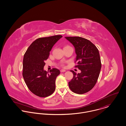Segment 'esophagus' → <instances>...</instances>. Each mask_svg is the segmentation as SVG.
<instances>
[{"instance_id": "esophagus-1", "label": "esophagus", "mask_w": 126, "mask_h": 126, "mask_svg": "<svg viewBox=\"0 0 126 126\" xmlns=\"http://www.w3.org/2000/svg\"><path fill=\"white\" fill-rule=\"evenodd\" d=\"M65 71H66V70H64V69H61V70H60V72H61V73L65 72Z\"/></svg>"}]
</instances>
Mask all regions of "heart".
<instances>
[{
	"label": "heart",
	"mask_w": 126,
	"mask_h": 126,
	"mask_svg": "<svg viewBox=\"0 0 126 126\" xmlns=\"http://www.w3.org/2000/svg\"><path fill=\"white\" fill-rule=\"evenodd\" d=\"M64 63L65 62H62L61 63V65L62 66V67H64Z\"/></svg>",
	"instance_id": "b5f03b06"
}]
</instances>
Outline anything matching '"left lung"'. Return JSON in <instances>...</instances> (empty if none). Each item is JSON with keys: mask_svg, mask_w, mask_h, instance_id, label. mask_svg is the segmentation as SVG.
Masks as SVG:
<instances>
[{"mask_svg": "<svg viewBox=\"0 0 126 126\" xmlns=\"http://www.w3.org/2000/svg\"><path fill=\"white\" fill-rule=\"evenodd\" d=\"M75 48L77 58L75 67L81 70L77 74L74 71L73 78L68 85L73 92L85 94L95 85L101 68L99 51L96 46L89 40L80 37H65Z\"/></svg>", "mask_w": 126, "mask_h": 126, "instance_id": "1", "label": "left lung"}]
</instances>
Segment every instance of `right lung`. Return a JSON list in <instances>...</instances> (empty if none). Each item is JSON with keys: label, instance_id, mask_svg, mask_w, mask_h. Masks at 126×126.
<instances>
[{"label": "right lung", "instance_id": "right-lung-1", "mask_svg": "<svg viewBox=\"0 0 126 126\" xmlns=\"http://www.w3.org/2000/svg\"><path fill=\"white\" fill-rule=\"evenodd\" d=\"M62 37L59 35L38 38L24 55L23 77L29 90L37 96L47 97L55 90V81L60 71L52 68L49 74L44 67L53 46Z\"/></svg>", "mask_w": 126, "mask_h": 126}]
</instances>
